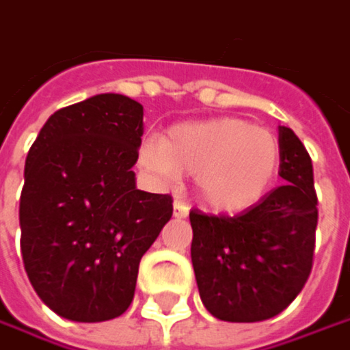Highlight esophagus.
<instances>
[{
	"label": "esophagus",
	"mask_w": 350,
	"mask_h": 350,
	"mask_svg": "<svg viewBox=\"0 0 350 350\" xmlns=\"http://www.w3.org/2000/svg\"><path fill=\"white\" fill-rule=\"evenodd\" d=\"M188 212H190L188 204H186V202H182V200H176L174 202V217H186L188 216Z\"/></svg>",
	"instance_id": "1"
}]
</instances>
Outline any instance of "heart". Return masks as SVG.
I'll use <instances>...</instances> for the list:
<instances>
[{"label":"heart","instance_id":"1","mask_svg":"<svg viewBox=\"0 0 350 350\" xmlns=\"http://www.w3.org/2000/svg\"><path fill=\"white\" fill-rule=\"evenodd\" d=\"M279 162L278 136L234 116L176 124L138 152V164L160 180L196 174L200 200L224 214L256 206L273 186Z\"/></svg>","mask_w":350,"mask_h":350}]
</instances>
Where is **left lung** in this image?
Masks as SVG:
<instances>
[{
	"label": "left lung",
	"mask_w": 350,
	"mask_h": 350,
	"mask_svg": "<svg viewBox=\"0 0 350 350\" xmlns=\"http://www.w3.org/2000/svg\"><path fill=\"white\" fill-rule=\"evenodd\" d=\"M279 144L285 186L239 216L190 212L200 297L221 321L275 317L301 293L313 267L319 210L311 156L287 126H279Z\"/></svg>",
	"instance_id": "1"
}]
</instances>
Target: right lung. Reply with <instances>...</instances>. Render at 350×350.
Wrapping results in <instances>:
<instances>
[{
  "mask_svg": "<svg viewBox=\"0 0 350 350\" xmlns=\"http://www.w3.org/2000/svg\"><path fill=\"white\" fill-rule=\"evenodd\" d=\"M142 105L105 93L59 109L25 160L21 256L57 315L98 323L133 303L138 265L172 217V196L136 190Z\"/></svg>",
  "mask_w": 350,
  "mask_h": 350,
  "instance_id": "obj_1",
  "label": "right lung"
}]
</instances>
